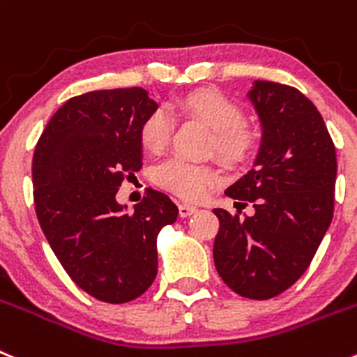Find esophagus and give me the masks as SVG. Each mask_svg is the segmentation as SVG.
I'll return each instance as SVG.
<instances>
[{
    "label": "esophagus",
    "mask_w": 357,
    "mask_h": 357,
    "mask_svg": "<svg viewBox=\"0 0 357 357\" xmlns=\"http://www.w3.org/2000/svg\"><path fill=\"white\" fill-rule=\"evenodd\" d=\"M178 208H179V216H181V218H186V216L194 215V213L197 211V208H195V206L186 204V202H181V204H179Z\"/></svg>",
    "instance_id": "esophagus-1"
}]
</instances>
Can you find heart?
I'll return each mask as SVG.
<instances>
[{
  "label": "heart",
  "instance_id": "b5f03b06",
  "mask_svg": "<svg viewBox=\"0 0 357 357\" xmlns=\"http://www.w3.org/2000/svg\"><path fill=\"white\" fill-rule=\"evenodd\" d=\"M178 109L186 118L197 119L213 130L211 151L229 163H243L254 155L257 137L245 123L241 103L220 89L202 88L188 91L178 100ZM174 132V119L163 107H156L142 119L139 139L146 151L160 153L167 148ZM153 179L160 188L183 201H202L224 181L218 167L192 163L183 158L165 160L156 165Z\"/></svg>",
  "mask_w": 357,
  "mask_h": 357
}]
</instances>
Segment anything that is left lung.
Instances as JSON below:
<instances>
[{
  "label": "left lung",
  "instance_id": "8db88e82",
  "mask_svg": "<svg viewBox=\"0 0 357 357\" xmlns=\"http://www.w3.org/2000/svg\"><path fill=\"white\" fill-rule=\"evenodd\" d=\"M250 98L262 121L261 151L225 194L236 204L254 202L255 215L213 209V259L236 294L269 299L308 269L331 224L336 151L321 112L296 88L255 81Z\"/></svg>",
  "mask_w": 357,
  "mask_h": 357
}]
</instances>
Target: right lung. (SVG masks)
I'll return each instance as SVG.
<instances>
[{
    "label": "right lung",
    "instance_id": "obj_1",
    "mask_svg": "<svg viewBox=\"0 0 357 357\" xmlns=\"http://www.w3.org/2000/svg\"><path fill=\"white\" fill-rule=\"evenodd\" d=\"M153 109L142 88L73 96L33 153L40 227L75 285L103 303L121 305L148 291L158 271L156 236L178 218V206L153 188L133 213L116 202L125 178L142 167L139 128Z\"/></svg>",
    "mask_w": 357,
    "mask_h": 357
}]
</instances>
